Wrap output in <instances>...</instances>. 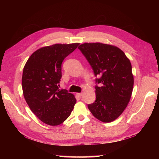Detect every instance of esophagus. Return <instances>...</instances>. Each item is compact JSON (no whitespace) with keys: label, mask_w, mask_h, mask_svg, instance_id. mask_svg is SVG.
I'll use <instances>...</instances> for the list:
<instances>
[{"label":"esophagus","mask_w":159,"mask_h":159,"mask_svg":"<svg viewBox=\"0 0 159 159\" xmlns=\"http://www.w3.org/2000/svg\"><path fill=\"white\" fill-rule=\"evenodd\" d=\"M76 95L78 96V98H81V96H82V93H76Z\"/></svg>","instance_id":"esophagus-1"}]
</instances>
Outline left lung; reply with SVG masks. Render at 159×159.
I'll use <instances>...</instances> for the list:
<instances>
[{"label":"left lung","instance_id":"8db88e82","mask_svg":"<svg viewBox=\"0 0 159 159\" xmlns=\"http://www.w3.org/2000/svg\"><path fill=\"white\" fill-rule=\"evenodd\" d=\"M86 57L96 79V99L88 109L103 123L113 121L122 114L131 99L134 78L129 59L118 47L100 42L84 43L78 47Z\"/></svg>","mask_w":159,"mask_h":159}]
</instances>
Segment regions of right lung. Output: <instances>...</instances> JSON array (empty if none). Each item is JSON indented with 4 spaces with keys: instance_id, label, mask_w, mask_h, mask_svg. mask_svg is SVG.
<instances>
[{
    "instance_id": "1",
    "label": "right lung",
    "mask_w": 159,
    "mask_h": 159,
    "mask_svg": "<svg viewBox=\"0 0 159 159\" xmlns=\"http://www.w3.org/2000/svg\"><path fill=\"white\" fill-rule=\"evenodd\" d=\"M79 43L56 44L37 50L24 67L23 95L32 111L40 121L56 126L68 118L76 99L66 89H59L61 63Z\"/></svg>"
}]
</instances>
